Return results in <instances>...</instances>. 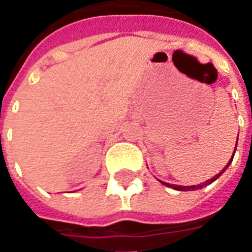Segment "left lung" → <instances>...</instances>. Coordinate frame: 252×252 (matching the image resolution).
Instances as JSON below:
<instances>
[{
    "label": "left lung",
    "instance_id": "obj_1",
    "mask_svg": "<svg viewBox=\"0 0 252 252\" xmlns=\"http://www.w3.org/2000/svg\"><path fill=\"white\" fill-rule=\"evenodd\" d=\"M236 146H238V140H236ZM235 151H236V147H235ZM235 151H233V155H235ZM233 155H232V158H231V160H229V162H228V163H227V166H225V167H224V169H222L221 173H219V174L215 175V177H213V178H211V180H208V181H206V182H204V184H201V185H193V186H180V185H171V184H167V182H163V181H160V182H162V184H163V185L169 186V188H173V189H175V190H182V191H188V190H197V189H202V188H204V186H206V185H211L212 182H215V181H216L217 178H219V177H220V175H221L222 173H224V171H225V170H227L228 166H229V164H231V162H232Z\"/></svg>",
    "mask_w": 252,
    "mask_h": 252
}]
</instances>
